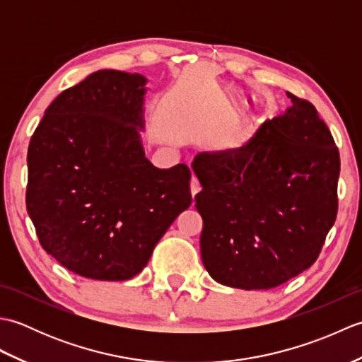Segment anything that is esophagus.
Segmentation results:
<instances>
[{
  "instance_id": "esophagus-1",
  "label": "esophagus",
  "mask_w": 362,
  "mask_h": 362,
  "mask_svg": "<svg viewBox=\"0 0 362 362\" xmlns=\"http://www.w3.org/2000/svg\"><path fill=\"white\" fill-rule=\"evenodd\" d=\"M189 189H191V196L196 197V194L201 191V185H199V182L194 179V177H191V183H189Z\"/></svg>"
}]
</instances>
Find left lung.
Masks as SVG:
<instances>
[{
  "instance_id": "1",
  "label": "left lung",
  "mask_w": 362,
  "mask_h": 362,
  "mask_svg": "<svg viewBox=\"0 0 362 362\" xmlns=\"http://www.w3.org/2000/svg\"><path fill=\"white\" fill-rule=\"evenodd\" d=\"M288 96L241 148L193 161L202 263L226 286L271 289L302 274L336 221L339 151L316 107Z\"/></svg>"
}]
</instances>
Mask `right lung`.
I'll use <instances>...</instances> for the list:
<instances>
[{"label": "right lung", "instance_id": "obj_1", "mask_svg": "<svg viewBox=\"0 0 362 362\" xmlns=\"http://www.w3.org/2000/svg\"><path fill=\"white\" fill-rule=\"evenodd\" d=\"M148 79L99 70L46 109L28 149L26 209L42 247L86 279L140 274L191 205L187 165L158 169L140 130Z\"/></svg>", "mask_w": 362, "mask_h": 362}]
</instances>
